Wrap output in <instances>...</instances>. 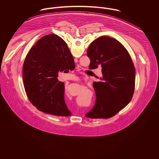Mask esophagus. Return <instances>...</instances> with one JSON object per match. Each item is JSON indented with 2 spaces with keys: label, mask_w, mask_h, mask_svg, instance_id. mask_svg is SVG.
Instances as JSON below:
<instances>
[{
  "label": "esophagus",
  "mask_w": 159,
  "mask_h": 159,
  "mask_svg": "<svg viewBox=\"0 0 159 159\" xmlns=\"http://www.w3.org/2000/svg\"><path fill=\"white\" fill-rule=\"evenodd\" d=\"M77 69L78 70H80L82 69V67H80V66H77Z\"/></svg>",
  "instance_id": "34e87169"
}]
</instances>
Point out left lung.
<instances>
[{"label": "left lung", "instance_id": "1", "mask_svg": "<svg viewBox=\"0 0 159 159\" xmlns=\"http://www.w3.org/2000/svg\"><path fill=\"white\" fill-rule=\"evenodd\" d=\"M87 55L89 68L102 67L100 82H93L95 105L85 116L110 118L128 104L135 89V69L126 48L114 38L101 36L91 43Z\"/></svg>", "mask_w": 159, "mask_h": 159}]
</instances>
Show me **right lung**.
Listing matches in <instances>:
<instances>
[{
    "instance_id": "obj_1",
    "label": "right lung",
    "mask_w": 159,
    "mask_h": 159,
    "mask_svg": "<svg viewBox=\"0 0 159 159\" xmlns=\"http://www.w3.org/2000/svg\"><path fill=\"white\" fill-rule=\"evenodd\" d=\"M75 67L73 57L62 39L48 34L39 39L23 65L24 86L32 104L46 113L71 115L64 101V83L57 77L59 71Z\"/></svg>"
}]
</instances>
